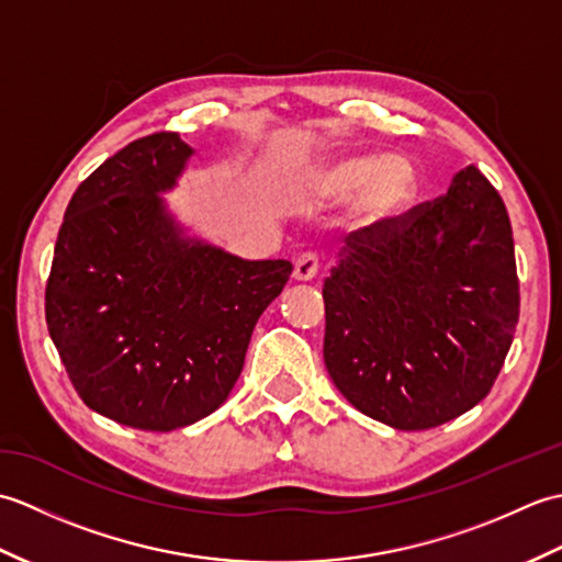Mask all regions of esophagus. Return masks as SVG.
I'll list each match as a JSON object with an SVG mask.
<instances>
[{
    "label": "esophagus",
    "instance_id": "obj_1",
    "mask_svg": "<svg viewBox=\"0 0 562 562\" xmlns=\"http://www.w3.org/2000/svg\"><path fill=\"white\" fill-rule=\"evenodd\" d=\"M316 272H318V258L314 254H302L294 260V280L296 282L314 280Z\"/></svg>",
    "mask_w": 562,
    "mask_h": 562
}]
</instances>
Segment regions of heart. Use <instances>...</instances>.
<instances>
[{
	"label": "heart",
	"instance_id": "b5f03b06",
	"mask_svg": "<svg viewBox=\"0 0 562 562\" xmlns=\"http://www.w3.org/2000/svg\"><path fill=\"white\" fill-rule=\"evenodd\" d=\"M304 193L312 205L338 207L352 201V224L374 234L398 224L420 195L417 166L401 154L345 151L306 173Z\"/></svg>",
	"mask_w": 562,
	"mask_h": 562
}]
</instances>
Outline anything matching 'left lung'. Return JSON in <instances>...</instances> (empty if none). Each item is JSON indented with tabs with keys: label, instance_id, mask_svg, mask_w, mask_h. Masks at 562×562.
<instances>
[{
	"label": "left lung",
	"instance_id": "1",
	"mask_svg": "<svg viewBox=\"0 0 562 562\" xmlns=\"http://www.w3.org/2000/svg\"><path fill=\"white\" fill-rule=\"evenodd\" d=\"M324 360L357 411L429 429L491 393L519 321L503 198L465 166L447 195L376 234H352L324 282Z\"/></svg>",
	"mask_w": 562,
	"mask_h": 562
}]
</instances>
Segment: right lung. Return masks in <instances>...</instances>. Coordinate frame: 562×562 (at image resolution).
<instances>
[{
	"instance_id": "1",
	"label": "right lung",
	"mask_w": 562,
	"mask_h": 562,
	"mask_svg": "<svg viewBox=\"0 0 562 562\" xmlns=\"http://www.w3.org/2000/svg\"><path fill=\"white\" fill-rule=\"evenodd\" d=\"M195 149L178 133L130 142L71 195L45 321L81 401L171 432L214 413L244 369L290 260H244L190 236L164 200Z\"/></svg>"
}]
</instances>
